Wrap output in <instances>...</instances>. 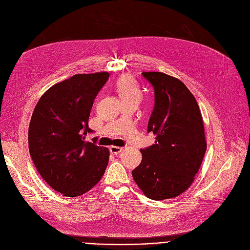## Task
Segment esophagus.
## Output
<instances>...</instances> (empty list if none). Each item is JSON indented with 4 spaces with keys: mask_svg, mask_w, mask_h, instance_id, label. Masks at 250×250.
<instances>
[{
    "mask_svg": "<svg viewBox=\"0 0 250 250\" xmlns=\"http://www.w3.org/2000/svg\"><path fill=\"white\" fill-rule=\"evenodd\" d=\"M123 150H124V147H121V146H111L110 147V152L114 155L121 153Z\"/></svg>",
    "mask_w": 250,
    "mask_h": 250,
    "instance_id": "34e87169",
    "label": "esophagus"
}]
</instances>
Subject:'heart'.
Returning a JSON list of instances; mask_svg holds the SVG:
<instances>
[{"instance_id": "obj_1", "label": "heart", "mask_w": 250, "mask_h": 250, "mask_svg": "<svg viewBox=\"0 0 250 250\" xmlns=\"http://www.w3.org/2000/svg\"><path fill=\"white\" fill-rule=\"evenodd\" d=\"M116 88L124 103L133 102L138 104L142 99V91L135 79L130 75L121 77L117 81Z\"/></svg>"}]
</instances>
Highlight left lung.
<instances>
[{
    "label": "left lung",
    "instance_id": "8db88e82",
    "mask_svg": "<svg viewBox=\"0 0 250 250\" xmlns=\"http://www.w3.org/2000/svg\"><path fill=\"white\" fill-rule=\"evenodd\" d=\"M154 88L155 105L147 131L155 144L141 149L142 160L132 177L144 194L166 200L184 193L203 162L207 141L202 114L185 84L162 72H144Z\"/></svg>",
    "mask_w": 250,
    "mask_h": 250
}]
</instances>
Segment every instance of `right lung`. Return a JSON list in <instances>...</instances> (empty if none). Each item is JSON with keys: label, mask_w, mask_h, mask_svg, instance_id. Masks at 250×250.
Here are the masks:
<instances>
[{"label": "right lung", "mask_w": 250, "mask_h": 250, "mask_svg": "<svg viewBox=\"0 0 250 250\" xmlns=\"http://www.w3.org/2000/svg\"><path fill=\"white\" fill-rule=\"evenodd\" d=\"M109 72L76 74L39 100L28 127V149L42 179L65 197L90 191L103 177L110 151L85 141L94 100Z\"/></svg>", "instance_id": "right-lung-1"}]
</instances>
